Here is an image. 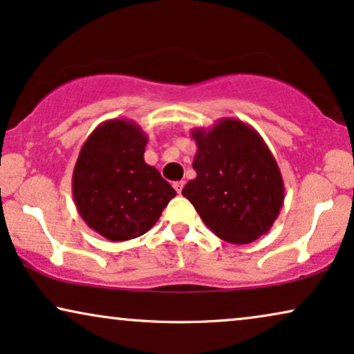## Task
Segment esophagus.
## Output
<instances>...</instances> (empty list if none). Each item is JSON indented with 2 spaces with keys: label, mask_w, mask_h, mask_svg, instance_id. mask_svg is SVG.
I'll return each mask as SVG.
<instances>
[{
  "label": "esophagus",
  "mask_w": 354,
  "mask_h": 354,
  "mask_svg": "<svg viewBox=\"0 0 354 354\" xmlns=\"http://www.w3.org/2000/svg\"><path fill=\"white\" fill-rule=\"evenodd\" d=\"M183 185H185V182H183V180L174 182V188H176V192L178 193V195H180V193H182V188H183Z\"/></svg>",
  "instance_id": "34e87169"
}]
</instances>
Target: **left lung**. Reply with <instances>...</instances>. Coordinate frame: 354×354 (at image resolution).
I'll return each instance as SVG.
<instances>
[{
    "mask_svg": "<svg viewBox=\"0 0 354 354\" xmlns=\"http://www.w3.org/2000/svg\"><path fill=\"white\" fill-rule=\"evenodd\" d=\"M196 177L182 195L212 234L246 245L268 234L282 209L285 187L279 164L263 137L243 120L219 119L192 130Z\"/></svg>",
    "mask_w": 354,
    "mask_h": 354,
    "instance_id": "1",
    "label": "left lung"
}]
</instances>
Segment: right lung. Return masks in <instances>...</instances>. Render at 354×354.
Segmentation results:
<instances>
[{
	"mask_svg": "<svg viewBox=\"0 0 354 354\" xmlns=\"http://www.w3.org/2000/svg\"><path fill=\"white\" fill-rule=\"evenodd\" d=\"M147 133L129 119L100 124L85 140L72 195L85 224L111 241L147 234L177 195L156 167L145 162Z\"/></svg>",
	"mask_w": 354,
	"mask_h": 354,
	"instance_id": "obj_1",
	"label": "right lung"
}]
</instances>
